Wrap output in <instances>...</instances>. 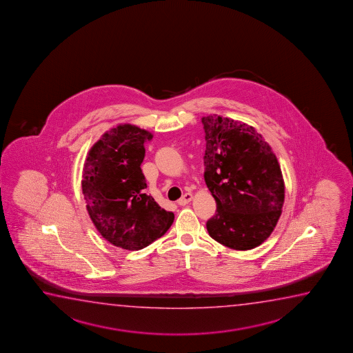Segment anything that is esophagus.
Wrapping results in <instances>:
<instances>
[{
  "mask_svg": "<svg viewBox=\"0 0 353 353\" xmlns=\"http://www.w3.org/2000/svg\"><path fill=\"white\" fill-rule=\"evenodd\" d=\"M192 199H193V194L192 193H185V196L179 199V205H185V204H188L190 201H192Z\"/></svg>",
  "mask_w": 353,
  "mask_h": 353,
  "instance_id": "34e87169",
  "label": "esophagus"
}]
</instances>
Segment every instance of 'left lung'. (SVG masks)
I'll list each match as a JSON object with an SVG mask.
<instances>
[{
  "instance_id": "8db88e82",
  "label": "left lung",
  "mask_w": 353,
  "mask_h": 353,
  "mask_svg": "<svg viewBox=\"0 0 353 353\" xmlns=\"http://www.w3.org/2000/svg\"><path fill=\"white\" fill-rule=\"evenodd\" d=\"M201 123L204 179L217 208L206 230L228 248L253 250L272 234L281 215L285 183L276 155L252 125L217 114Z\"/></svg>"
}]
</instances>
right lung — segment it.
Masks as SVG:
<instances>
[{
    "label": "right lung",
    "mask_w": 353,
    "mask_h": 353,
    "mask_svg": "<svg viewBox=\"0 0 353 353\" xmlns=\"http://www.w3.org/2000/svg\"><path fill=\"white\" fill-rule=\"evenodd\" d=\"M150 132L119 125L103 133L88 152L81 190L92 223L103 239L122 250H139L160 239L174 223L145 193L141 165Z\"/></svg>",
    "instance_id": "obj_1"
}]
</instances>
